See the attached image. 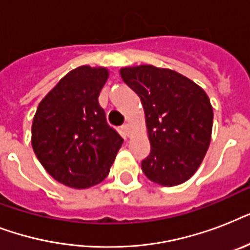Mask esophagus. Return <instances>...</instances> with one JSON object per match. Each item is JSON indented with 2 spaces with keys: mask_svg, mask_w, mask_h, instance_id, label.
Masks as SVG:
<instances>
[{
  "mask_svg": "<svg viewBox=\"0 0 250 250\" xmlns=\"http://www.w3.org/2000/svg\"><path fill=\"white\" fill-rule=\"evenodd\" d=\"M122 129H123V132H125V136H128L129 135V123H125V125H122Z\"/></svg>",
  "mask_w": 250,
  "mask_h": 250,
  "instance_id": "1",
  "label": "esophagus"
}]
</instances>
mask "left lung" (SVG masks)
I'll return each mask as SVG.
<instances>
[{
	"instance_id": "8db88e82",
	"label": "left lung",
	"mask_w": 250,
	"mask_h": 250,
	"mask_svg": "<svg viewBox=\"0 0 250 250\" xmlns=\"http://www.w3.org/2000/svg\"><path fill=\"white\" fill-rule=\"evenodd\" d=\"M123 82L140 97L150 141L141 168L165 187L187 182L209 148L213 107L205 90L168 68L141 64L121 70Z\"/></svg>"
}]
</instances>
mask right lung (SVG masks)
<instances>
[{
    "label": "right lung",
    "mask_w": 250,
    "mask_h": 250,
    "mask_svg": "<svg viewBox=\"0 0 250 250\" xmlns=\"http://www.w3.org/2000/svg\"><path fill=\"white\" fill-rule=\"evenodd\" d=\"M107 78L105 67L72 70L42 98L33 117V152L64 186L84 189L101 183L123 144L98 104Z\"/></svg>",
    "instance_id": "add662e5"
}]
</instances>
